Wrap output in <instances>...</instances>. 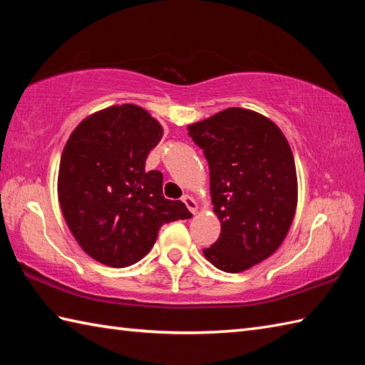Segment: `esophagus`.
I'll list each match as a JSON object with an SVG mask.
<instances>
[{
	"mask_svg": "<svg viewBox=\"0 0 365 365\" xmlns=\"http://www.w3.org/2000/svg\"><path fill=\"white\" fill-rule=\"evenodd\" d=\"M182 200L185 202V205L188 207V210H190L191 213H196V212H197V202H196L195 197L190 196V195H185V196L182 197Z\"/></svg>",
	"mask_w": 365,
	"mask_h": 365,
	"instance_id": "esophagus-1",
	"label": "esophagus"
}]
</instances>
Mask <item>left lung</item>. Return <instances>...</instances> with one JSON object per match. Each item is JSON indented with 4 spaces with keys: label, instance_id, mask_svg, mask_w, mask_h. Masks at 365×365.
Returning a JSON list of instances; mask_svg holds the SVG:
<instances>
[{
    "label": "left lung",
    "instance_id": "obj_1",
    "mask_svg": "<svg viewBox=\"0 0 365 365\" xmlns=\"http://www.w3.org/2000/svg\"><path fill=\"white\" fill-rule=\"evenodd\" d=\"M210 169L213 212L221 234L205 259L242 273L268 259L289 234L298 204L293 153L274 122L245 108H227L188 125Z\"/></svg>",
    "mask_w": 365,
    "mask_h": 365
}]
</instances>
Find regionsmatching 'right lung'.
Masks as SVG:
<instances>
[{
  "instance_id": "right-lung-1",
  "label": "right lung",
  "mask_w": 365,
  "mask_h": 365,
  "mask_svg": "<svg viewBox=\"0 0 365 365\" xmlns=\"http://www.w3.org/2000/svg\"><path fill=\"white\" fill-rule=\"evenodd\" d=\"M163 128L144 108L125 103L88 115L61 155L58 197L81 250L113 268L152 250L163 224L188 220L180 200L163 196V174L145 170Z\"/></svg>"
}]
</instances>
